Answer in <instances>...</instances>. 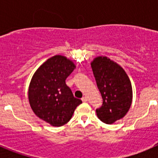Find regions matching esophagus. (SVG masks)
I'll list each match as a JSON object with an SVG mask.
<instances>
[{
    "label": "esophagus",
    "instance_id": "1",
    "mask_svg": "<svg viewBox=\"0 0 158 158\" xmlns=\"http://www.w3.org/2000/svg\"><path fill=\"white\" fill-rule=\"evenodd\" d=\"M82 101L83 102H87L88 101V99H87V97H86V96H84V97H82Z\"/></svg>",
    "mask_w": 158,
    "mask_h": 158
}]
</instances>
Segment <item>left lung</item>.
I'll return each instance as SVG.
<instances>
[{
	"label": "left lung",
	"mask_w": 158,
	"mask_h": 158,
	"mask_svg": "<svg viewBox=\"0 0 158 158\" xmlns=\"http://www.w3.org/2000/svg\"><path fill=\"white\" fill-rule=\"evenodd\" d=\"M103 104L96 115L106 124L123 118L132 103V86L122 67L107 57L99 56L91 63Z\"/></svg>",
	"instance_id": "obj_1"
}]
</instances>
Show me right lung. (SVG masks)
Instances as JSON below:
<instances>
[{"label": "right lung", "instance_id": "obj_1", "mask_svg": "<svg viewBox=\"0 0 158 158\" xmlns=\"http://www.w3.org/2000/svg\"><path fill=\"white\" fill-rule=\"evenodd\" d=\"M75 68L72 61L55 55L40 65L32 77L28 89L31 107L39 118L51 126L67 123L82 103L65 84V79Z\"/></svg>", "mask_w": 158, "mask_h": 158}]
</instances>
